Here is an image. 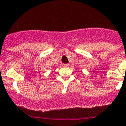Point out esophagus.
I'll return each instance as SVG.
<instances>
[{
  "label": "esophagus",
  "mask_w": 126,
  "mask_h": 126,
  "mask_svg": "<svg viewBox=\"0 0 126 126\" xmlns=\"http://www.w3.org/2000/svg\"><path fill=\"white\" fill-rule=\"evenodd\" d=\"M69 66V64H63V66L65 67V68H66V67H68Z\"/></svg>",
  "instance_id": "obj_1"
}]
</instances>
